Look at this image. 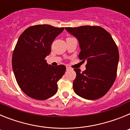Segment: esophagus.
Here are the masks:
<instances>
[{"label": "esophagus", "instance_id": "obj_1", "mask_svg": "<svg viewBox=\"0 0 130 130\" xmlns=\"http://www.w3.org/2000/svg\"><path fill=\"white\" fill-rule=\"evenodd\" d=\"M70 69V67H68V66H66V70H69Z\"/></svg>", "mask_w": 130, "mask_h": 130}]
</instances>
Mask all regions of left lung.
<instances>
[{"label": "left lung", "mask_w": 130, "mask_h": 130, "mask_svg": "<svg viewBox=\"0 0 130 130\" xmlns=\"http://www.w3.org/2000/svg\"><path fill=\"white\" fill-rule=\"evenodd\" d=\"M77 39L81 52L79 58L87 61L86 70L74 69L76 77L73 90L87 100L100 98L109 91L117 77L119 53L111 34L97 26L66 27Z\"/></svg>", "instance_id": "1"}]
</instances>
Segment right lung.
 <instances>
[{
	"label": "right lung",
	"mask_w": 130,
	"mask_h": 130,
	"mask_svg": "<svg viewBox=\"0 0 130 130\" xmlns=\"http://www.w3.org/2000/svg\"><path fill=\"white\" fill-rule=\"evenodd\" d=\"M64 28L49 25L30 26L21 34L12 56V68L21 90L29 97L48 99L57 93V82L66 66H52L45 57L51 53L53 42Z\"/></svg>",
	"instance_id": "right-lung-1"
}]
</instances>
